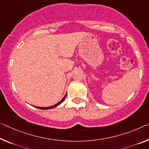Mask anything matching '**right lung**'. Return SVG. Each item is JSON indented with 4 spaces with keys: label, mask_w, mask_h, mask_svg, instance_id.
<instances>
[{
    "label": "right lung",
    "mask_w": 149,
    "mask_h": 149,
    "mask_svg": "<svg viewBox=\"0 0 149 149\" xmlns=\"http://www.w3.org/2000/svg\"><path fill=\"white\" fill-rule=\"evenodd\" d=\"M66 95H67V93H65V95H64V97H63L62 99V100L59 101V102L56 103V104L54 105H52V106H50V107H36V106H35V107H36V108H38V109H46H46H53V108H54V107H57V106H58L59 105H60L61 103H62L63 102V101H64V100H65V98Z\"/></svg>",
    "instance_id": "right-lung-1"
}]
</instances>
